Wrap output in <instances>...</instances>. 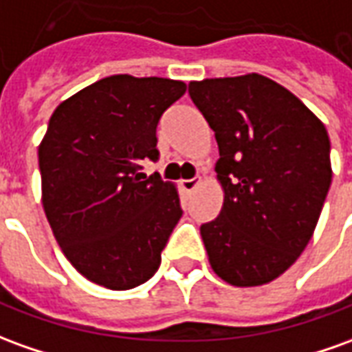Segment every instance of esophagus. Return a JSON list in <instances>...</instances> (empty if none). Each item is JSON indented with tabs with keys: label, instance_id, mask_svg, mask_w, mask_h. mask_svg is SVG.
Wrapping results in <instances>:
<instances>
[{
	"label": "esophagus",
	"instance_id": "1",
	"mask_svg": "<svg viewBox=\"0 0 352 352\" xmlns=\"http://www.w3.org/2000/svg\"><path fill=\"white\" fill-rule=\"evenodd\" d=\"M197 186H199V180H197V178H191V180H182L180 182V188L186 191V193H191V191L195 190Z\"/></svg>",
	"mask_w": 352,
	"mask_h": 352
}]
</instances>
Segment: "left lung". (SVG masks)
<instances>
[{
	"mask_svg": "<svg viewBox=\"0 0 352 352\" xmlns=\"http://www.w3.org/2000/svg\"><path fill=\"white\" fill-rule=\"evenodd\" d=\"M190 98L214 132L222 210L201 226L208 263L224 282L276 280L312 237L331 184L326 126L261 74L191 82Z\"/></svg>",
	"mask_w": 352,
	"mask_h": 352,
	"instance_id": "1",
	"label": "left lung"
}]
</instances>
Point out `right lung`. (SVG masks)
I'll return each instance as SVG.
<instances>
[{"label": "right lung", "instance_id": "1", "mask_svg": "<svg viewBox=\"0 0 352 352\" xmlns=\"http://www.w3.org/2000/svg\"><path fill=\"white\" fill-rule=\"evenodd\" d=\"M186 94L168 78L115 74L63 101L50 118L38 161L53 236L89 282L132 289L147 282L182 217L170 182L142 162L157 161V124Z\"/></svg>", "mask_w": 352, "mask_h": 352}]
</instances>
